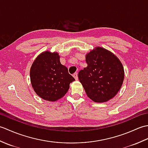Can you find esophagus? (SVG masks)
Masks as SVG:
<instances>
[{
    "instance_id": "esophagus-1",
    "label": "esophagus",
    "mask_w": 148,
    "mask_h": 148,
    "mask_svg": "<svg viewBox=\"0 0 148 148\" xmlns=\"http://www.w3.org/2000/svg\"><path fill=\"white\" fill-rule=\"evenodd\" d=\"M73 77H74V79H76V80L78 79V76H77V73H74L73 74Z\"/></svg>"
}]
</instances>
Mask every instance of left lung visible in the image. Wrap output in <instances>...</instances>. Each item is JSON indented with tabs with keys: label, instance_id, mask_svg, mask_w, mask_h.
I'll use <instances>...</instances> for the list:
<instances>
[{
	"label": "left lung",
	"instance_id": "left-lung-1",
	"mask_svg": "<svg viewBox=\"0 0 148 148\" xmlns=\"http://www.w3.org/2000/svg\"><path fill=\"white\" fill-rule=\"evenodd\" d=\"M87 67L78 73L87 96L93 102H105L120 90L125 72L114 54L102 47H95L86 55Z\"/></svg>",
	"mask_w": 148,
	"mask_h": 148
}]
</instances>
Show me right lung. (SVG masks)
I'll return each instance as SVG.
<instances>
[{"label": "right lung", "mask_w": 148, "mask_h": 148, "mask_svg": "<svg viewBox=\"0 0 148 148\" xmlns=\"http://www.w3.org/2000/svg\"><path fill=\"white\" fill-rule=\"evenodd\" d=\"M31 84L34 92L47 101L55 102L62 98L75 80L65 66L61 64L57 52L40 53L30 67Z\"/></svg>", "instance_id": "obj_1"}]
</instances>
